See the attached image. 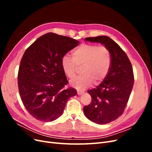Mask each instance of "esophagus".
I'll list each match as a JSON object with an SVG mask.
<instances>
[{"label":"esophagus","mask_w":152,"mask_h":152,"mask_svg":"<svg viewBox=\"0 0 152 152\" xmlns=\"http://www.w3.org/2000/svg\"><path fill=\"white\" fill-rule=\"evenodd\" d=\"M83 92H82V91H77V94L78 95H82V94H83Z\"/></svg>","instance_id":"esophagus-1"}]
</instances>
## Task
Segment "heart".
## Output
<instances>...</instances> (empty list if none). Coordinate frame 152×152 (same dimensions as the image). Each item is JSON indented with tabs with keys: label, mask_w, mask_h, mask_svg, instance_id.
I'll return each instance as SVG.
<instances>
[{
	"label": "heart",
	"mask_w": 152,
	"mask_h": 152,
	"mask_svg": "<svg viewBox=\"0 0 152 152\" xmlns=\"http://www.w3.org/2000/svg\"><path fill=\"white\" fill-rule=\"evenodd\" d=\"M72 58L65 55L61 58V65L65 75L73 79L76 75L77 66H82V75L70 81L75 88L83 91L93 84L102 82L107 76L112 65L110 50L105 46L91 44H83L72 53Z\"/></svg>",
	"instance_id": "heart-1"
}]
</instances>
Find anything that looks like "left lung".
Segmentation results:
<instances>
[{
	"mask_svg": "<svg viewBox=\"0 0 152 152\" xmlns=\"http://www.w3.org/2000/svg\"><path fill=\"white\" fill-rule=\"evenodd\" d=\"M90 42L103 44L110 51L112 65L107 76L98 86L87 91L91 103L83 108L86 117L98 124L111 122L124 111L134 84L132 67L127 54L107 36L87 37Z\"/></svg>",
	"mask_w": 152,
	"mask_h": 152,
	"instance_id": "1",
	"label": "left lung"
}]
</instances>
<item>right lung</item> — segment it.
Segmentation results:
<instances>
[{
    "label": "right lung",
    "mask_w": 152,
    "mask_h": 152,
    "mask_svg": "<svg viewBox=\"0 0 152 152\" xmlns=\"http://www.w3.org/2000/svg\"><path fill=\"white\" fill-rule=\"evenodd\" d=\"M79 41L54 33L45 34L27 49L18 75L20 95L32 117L43 122L53 121L64 112L69 98L77 94L68 84L61 61Z\"/></svg>",
    "instance_id": "1"
}]
</instances>
